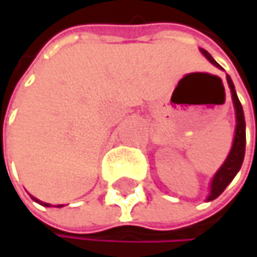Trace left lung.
Returning a JSON list of instances; mask_svg holds the SVG:
<instances>
[{
  "mask_svg": "<svg viewBox=\"0 0 257 257\" xmlns=\"http://www.w3.org/2000/svg\"><path fill=\"white\" fill-rule=\"evenodd\" d=\"M200 51L214 66L220 67L213 60V57L205 51V49H200ZM226 81H228L230 91H231V97H233V103H234V109H236V121H237L236 123V134H234L233 148H231L228 157H226L225 163L220 166V170L213 177L211 191H210L208 200H213V199L219 197L223 193V190L226 188V186H228V183L234 179V176L240 170L242 162H243V156H245V118H243V109H242V104H240V101H239V98L236 95L234 84H233V81H231V78L228 75H226Z\"/></svg>",
  "mask_w": 257,
  "mask_h": 257,
  "instance_id": "1",
  "label": "left lung"
}]
</instances>
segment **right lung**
<instances>
[{
    "label": "right lung",
    "instance_id": "right-lung-1",
    "mask_svg": "<svg viewBox=\"0 0 257 257\" xmlns=\"http://www.w3.org/2000/svg\"><path fill=\"white\" fill-rule=\"evenodd\" d=\"M34 200H37L35 197H34ZM37 202H40V200H37ZM41 205H44V206H49V203H43V202H40ZM58 206H63V205H58Z\"/></svg>",
    "mask_w": 257,
    "mask_h": 257
}]
</instances>
